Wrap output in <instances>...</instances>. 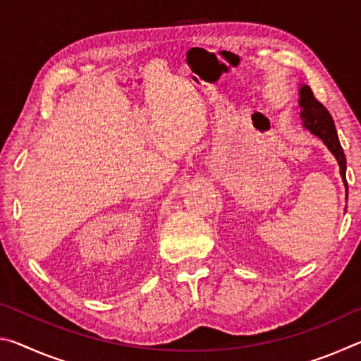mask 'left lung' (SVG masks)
Instances as JSON below:
<instances>
[{
	"mask_svg": "<svg viewBox=\"0 0 361 361\" xmlns=\"http://www.w3.org/2000/svg\"><path fill=\"white\" fill-rule=\"evenodd\" d=\"M299 106H301V119L305 129L310 130L315 137H319L326 148L333 152L336 161L341 169V178L344 181L347 192V180H345V156L339 143L338 132H336L334 121L328 109L315 99L312 89L302 84L299 87Z\"/></svg>",
	"mask_w": 361,
	"mask_h": 361,
	"instance_id": "left-lung-1",
	"label": "left lung"
}]
</instances>
